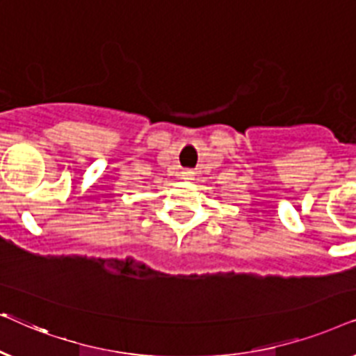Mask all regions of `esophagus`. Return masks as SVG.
Returning a JSON list of instances; mask_svg holds the SVG:
<instances>
[{
  "instance_id": "obj_1",
  "label": "esophagus",
  "mask_w": 356,
  "mask_h": 356,
  "mask_svg": "<svg viewBox=\"0 0 356 356\" xmlns=\"http://www.w3.org/2000/svg\"><path fill=\"white\" fill-rule=\"evenodd\" d=\"M181 175H182V179H192L193 177V172H192L191 169H186V170H182Z\"/></svg>"
}]
</instances>
